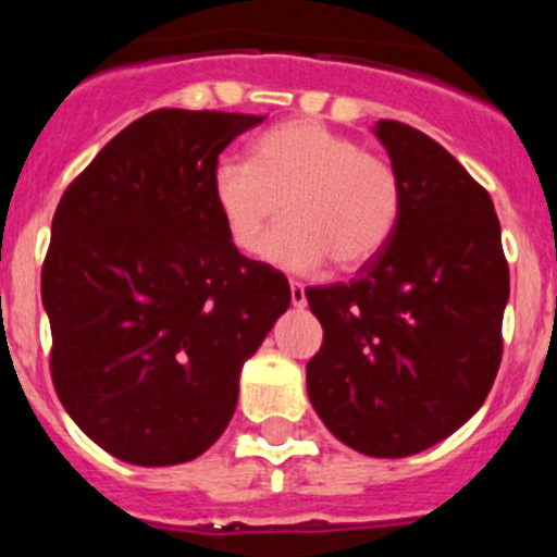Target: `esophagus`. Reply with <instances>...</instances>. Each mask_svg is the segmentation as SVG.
I'll use <instances>...</instances> for the list:
<instances>
[{
    "mask_svg": "<svg viewBox=\"0 0 557 557\" xmlns=\"http://www.w3.org/2000/svg\"><path fill=\"white\" fill-rule=\"evenodd\" d=\"M290 300L296 309H304L306 306V287L300 283H290Z\"/></svg>",
    "mask_w": 557,
    "mask_h": 557,
    "instance_id": "obj_1",
    "label": "esophagus"
}]
</instances>
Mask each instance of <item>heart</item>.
I'll return each instance as SVG.
<instances>
[{"label":"heart","mask_w":557,"mask_h":557,"mask_svg":"<svg viewBox=\"0 0 557 557\" xmlns=\"http://www.w3.org/2000/svg\"><path fill=\"white\" fill-rule=\"evenodd\" d=\"M212 194L243 251L259 248L283 209L287 222L261 246V259L287 272H314L327 259L337 270L367 264L403 212L393 164L319 120L270 127L253 140L251 159H220Z\"/></svg>","instance_id":"1"}]
</instances>
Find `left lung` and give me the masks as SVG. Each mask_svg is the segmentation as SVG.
<instances>
[{
    "instance_id": "left-lung-1",
    "label": "left lung",
    "mask_w": 557,
    "mask_h": 557,
    "mask_svg": "<svg viewBox=\"0 0 557 557\" xmlns=\"http://www.w3.org/2000/svg\"><path fill=\"white\" fill-rule=\"evenodd\" d=\"M372 131L400 177V222L356 280L306 290L324 330L306 389L341 443L406 458L482 408L510 277L492 198L463 164L411 125Z\"/></svg>"
}]
</instances>
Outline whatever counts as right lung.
Here are the masks:
<instances>
[{
	"mask_svg": "<svg viewBox=\"0 0 557 557\" xmlns=\"http://www.w3.org/2000/svg\"><path fill=\"white\" fill-rule=\"evenodd\" d=\"M259 114L157 110L70 183L41 300L70 419L125 463L209 450L243 363L290 306L277 270L240 257L212 194L216 159Z\"/></svg>",
	"mask_w": 557,
	"mask_h": 557,
	"instance_id": "right-lung-1",
	"label": "right lung"
}]
</instances>
